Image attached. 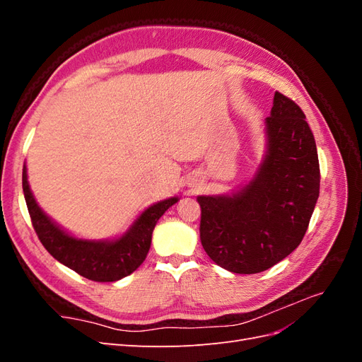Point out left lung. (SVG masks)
Returning a JSON list of instances; mask_svg holds the SVG:
<instances>
[{
	"mask_svg": "<svg viewBox=\"0 0 362 362\" xmlns=\"http://www.w3.org/2000/svg\"><path fill=\"white\" fill-rule=\"evenodd\" d=\"M266 154L231 194L198 196L201 243L217 266L252 275L298 247L319 199L315 140L300 107L276 92L266 117Z\"/></svg>",
	"mask_w": 362,
	"mask_h": 362,
	"instance_id": "8db88e82",
	"label": "left lung"
}]
</instances>
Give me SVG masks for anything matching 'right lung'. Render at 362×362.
I'll use <instances>...</instances> for the list:
<instances>
[{
    "instance_id": "obj_1",
    "label": "right lung",
    "mask_w": 362,
    "mask_h": 362,
    "mask_svg": "<svg viewBox=\"0 0 362 362\" xmlns=\"http://www.w3.org/2000/svg\"><path fill=\"white\" fill-rule=\"evenodd\" d=\"M23 189L33 228L49 254L78 275L96 282H115L131 275L145 261L152 231L169 206L178 198H169L148 206L127 233L113 240H84L64 231L42 211L31 193L27 168L23 170Z\"/></svg>"
}]
</instances>
